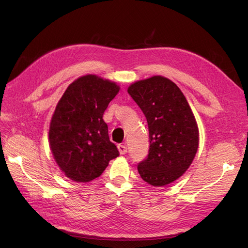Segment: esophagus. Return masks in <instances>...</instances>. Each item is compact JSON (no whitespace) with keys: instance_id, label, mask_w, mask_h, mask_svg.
Wrapping results in <instances>:
<instances>
[{"instance_id":"obj_1","label":"esophagus","mask_w":248,"mask_h":248,"mask_svg":"<svg viewBox=\"0 0 248 248\" xmlns=\"http://www.w3.org/2000/svg\"><path fill=\"white\" fill-rule=\"evenodd\" d=\"M118 149H119V152H120V154H126V152H127V147H126V145H124V144H119L118 145Z\"/></svg>"}]
</instances>
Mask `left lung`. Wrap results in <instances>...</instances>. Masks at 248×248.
Here are the masks:
<instances>
[{"label": "left lung", "instance_id": "obj_1", "mask_svg": "<svg viewBox=\"0 0 248 248\" xmlns=\"http://www.w3.org/2000/svg\"><path fill=\"white\" fill-rule=\"evenodd\" d=\"M129 95L147 119L150 148L138 170L150 185L164 186L181 177L199 148V128L185 96L160 76L136 81Z\"/></svg>", "mask_w": 248, "mask_h": 248}]
</instances>
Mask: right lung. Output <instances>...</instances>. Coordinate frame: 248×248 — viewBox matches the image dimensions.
<instances>
[{"label":"right lung","mask_w":248,"mask_h":248,"mask_svg":"<svg viewBox=\"0 0 248 248\" xmlns=\"http://www.w3.org/2000/svg\"><path fill=\"white\" fill-rule=\"evenodd\" d=\"M119 90L115 82L88 74L70 84L58 102L49 126V147L67 178L92 181L119 156L102 119Z\"/></svg>","instance_id":"right-lung-1"}]
</instances>
